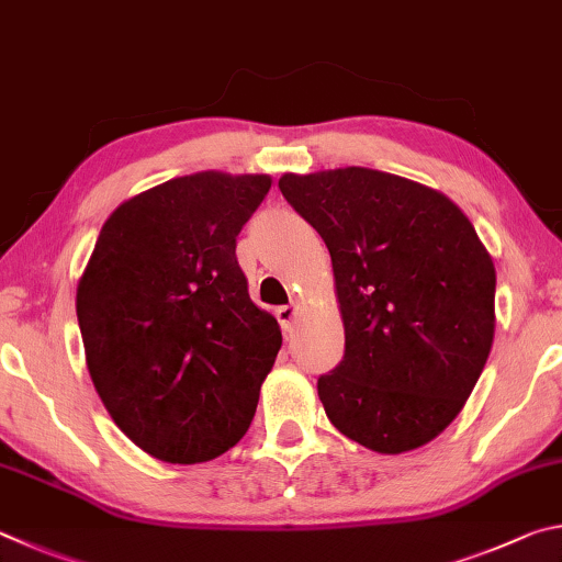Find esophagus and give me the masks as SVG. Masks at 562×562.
<instances>
[{
    "label": "esophagus",
    "mask_w": 562,
    "mask_h": 562,
    "mask_svg": "<svg viewBox=\"0 0 562 562\" xmlns=\"http://www.w3.org/2000/svg\"><path fill=\"white\" fill-rule=\"evenodd\" d=\"M276 318H279L283 330H291L293 323H296V318H299V306H296V303H289V306H281L279 311H276Z\"/></svg>",
    "instance_id": "esophagus-1"
}]
</instances>
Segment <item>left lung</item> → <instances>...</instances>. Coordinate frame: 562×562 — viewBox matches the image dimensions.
Segmentation results:
<instances>
[{
  "mask_svg": "<svg viewBox=\"0 0 562 562\" xmlns=\"http://www.w3.org/2000/svg\"><path fill=\"white\" fill-rule=\"evenodd\" d=\"M279 190L326 241L346 356L318 397L340 435L378 454L429 445L464 409L496 333V269L447 194L338 167Z\"/></svg>",
  "mask_w": 562,
  "mask_h": 562,
  "instance_id": "obj_1",
  "label": "left lung"
}]
</instances>
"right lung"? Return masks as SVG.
I'll use <instances>...</instances> for the list:
<instances>
[{"label":"right lung","mask_w":562,"mask_h":562,"mask_svg":"<svg viewBox=\"0 0 562 562\" xmlns=\"http://www.w3.org/2000/svg\"><path fill=\"white\" fill-rule=\"evenodd\" d=\"M269 187L216 170L150 187L115 206L78 279L93 387L155 459H216L251 425L281 328L249 299L234 249Z\"/></svg>","instance_id":"add662e5"}]
</instances>
